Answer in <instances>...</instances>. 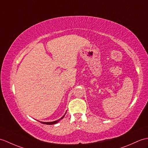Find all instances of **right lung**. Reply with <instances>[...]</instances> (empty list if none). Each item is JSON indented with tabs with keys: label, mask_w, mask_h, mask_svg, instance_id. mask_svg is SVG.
<instances>
[{
	"label": "right lung",
	"mask_w": 148,
	"mask_h": 148,
	"mask_svg": "<svg viewBox=\"0 0 148 148\" xmlns=\"http://www.w3.org/2000/svg\"><path fill=\"white\" fill-rule=\"evenodd\" d=\"M64 116H65V115L62 116V117H61L60 119H58V120H57V121H53V122H42V123H43V124H47V125H53V124H56V123H58V122H59L61 119H62L64 117Z\"/></svg>",
	"instance_id": "right-lung-1"
}]
</instances>
